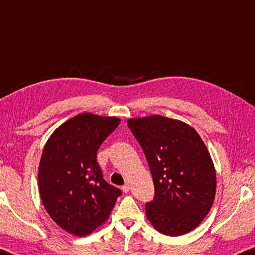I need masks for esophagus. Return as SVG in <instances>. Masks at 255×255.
Masks as SVG:
<instances>
[{"label": "esophagus", "mask_w": 255, "mask_h": 255, "mask_svg": "<svg viewBox=\"0 0 255 255\" xmlns=\"http://www.w3.org/2000/svg\"><path fill=\"white\" fill-rule=\"evenodd\" d=\"M122 189H123V192L124 193H128L129 192V189H130V185H129L128 183H126L124 185V186L122 187Z\"/></svg>", "instance_id": "esophagus-1"}]
</instances>
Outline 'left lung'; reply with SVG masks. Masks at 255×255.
Masks as SVG:
<instances>
[{
	"label": "left lung",
	"mask_w": 255,
	"mask_h": 255,
	"mask_svg": "<svg viewBox=\"0 0 255 255\" xmlns=\"http://www.w3.org/2000/svg\"><path fill=\"white\" fill-rule=\"evenodd\" d=\"M145 152L155 185L146 215L160 233L196 228L214 202L216 175L205 143L189 125L152 115L127 122Z\"/></svg>",
	"instance_id": "obj_1"
}]
</instances>
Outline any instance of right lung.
Instances as JSON below:
<instances>
[{"instance_id": "right-lung-1", "label": "right lung", "mask_w": 255, "mask_h": 255, "mask_svg": "<svg viewBox=\"0 0 255 255\" xmlns=\"http://www.w3.org/2000/svg\"><path fill=\"white\" fill-rule=\"evenodd\" d=\"M119 125L117 117L83 113L63 123L45 143L39 166V191L60 228L85 237L108 219L119 188L108 184L97 151Z\"/></svg>"}]
</instances>
